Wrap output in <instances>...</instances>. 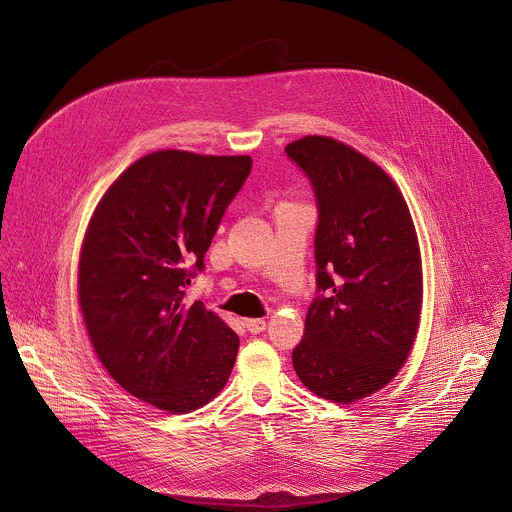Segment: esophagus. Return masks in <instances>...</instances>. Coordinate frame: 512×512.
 <instances>
[{
	"instance_id": "1",
	"label": "esophagus",
	"mask_w": 512,
	"mask_h": 512,
	"mask_svg": "<svg viewBox=\"0 0 512 512\" xmlns=\"http://www.w3.org/2000/svg\"><path fill=\"white\" fill-rule=\"evenodd\" d=\"M245 326H247L249 332L259 334V332H263L267 328V320H263V318H247Z\"/></svg>"
}]
</instances>
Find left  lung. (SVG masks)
<instances>
[{"label":"left lung","mask_w":512,"mask_h":512,"mask_svg":"<svg viewBox=\"0 0 512 512\" xmlns=\"http://www.w3.org/2000/svg\"><path fill=\"white\" fill-rule=\"evenodd\" d=\"M287 156L318 200V296L291 360L304 387L354 403L389 385L413 350L421 304V251L395 180L350 145L306 135Z\"/></svg>","instance_id":"left-lung-1"}]
</instances>
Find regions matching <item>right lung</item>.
I'll use <instances>...</instances> for the list:
<instances>
[{
	"label": "right lung",
	"mask_w": 512,
	"mask_h": 512,
	"mask_svg": "<svg viewBox=\"0 0 512 512\" xmlns=\"http://www.w3.org/2000/svg\"><path fill=\"white\" fill-rule=\"evenodd\" d=\"M249 156L160 150L101 196L79 257V306L111 379L168 413H190L227 385L239 336L184 287L204 267Z\"/></svg>",
	"instance_id": "add662e5"
}]
</instances>
